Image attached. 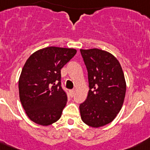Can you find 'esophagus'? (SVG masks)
I'll return each mask as SVG.
<instances>
[{"instance_id":"1","label":"esophagus","mask_w":150,"mask_h":150,"mask_svg":"<svg viewBox=\"0 0 150 150\" xmlns=\"http://www.w3.org/2000/svg\"><path fill=\"white\" fill-rule=\"evenodd\" d=\"M70 94H71V96L73 97V96H74V94H75V90H74V89L71 90V91H70Z\"/></svg>"}]
</instances>
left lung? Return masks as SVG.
I'll return each mask as SVG.
<instances>
[{"instance_id":"8db88e82","label":"left lung","mask_w":150,"mask_h":150,"mask_svg":"<svg viewBox=\"0 0 150 150\" xmlns=\"http://www.w3.org/2000/svg\"><path fill=\"white\" fill-rule=\"evenodd\" d=\"M88 70L89 91L80 104L81 119L86 125L99 127L112 122L121 110L126 82L121 66L109 52L98 49H81Z\"/></svg>"}]
</instances>
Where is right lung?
Returning <instances> with one entry per match:
<instances>
[{"label":"right lung","mask_w":150,"mask_h":150,"mask_svg":"<svg viewBox=\"0 0 150 150\" xmlns=\"http://www.w3.org/2000/svg\"><path fill=\"white\" fill-rule=\"evenodd\" d=\"M76 50L47 47L38 50L26 60L18 81L19 98L29 118L47 126L62 116L67 94L61 83V69Z\"/></svg>","instance_id":"right-lung-1"}]
</instances>
